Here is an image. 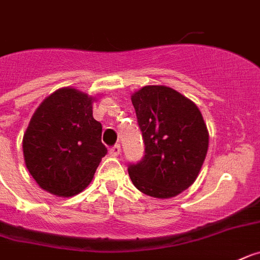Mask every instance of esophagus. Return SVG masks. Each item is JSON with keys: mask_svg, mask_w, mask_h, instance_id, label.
Instances as JSON below:
<instances>
[{"mask_svg": "<svg viewBox=\"0 0 260 260\" xmlns=\"http://www.w3.org/2000/svg\"><path fill=\"white\" fill-rule=\"evenodd\" d=\"M120 152H121L120 144H116V146H113L109 148V154H111V156H118V154H120Z\"/></svg>", "mask_w": 260, "mask_h": 260, "instance_id": "34e87169", "label": "esophagus"}]
</instances>
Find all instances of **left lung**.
<instances>
[{
    "instance_id": "8db88e82",
    "label": "left lung",
    "mask_w": 260,
    "mask_h": 260,
    "mask_svg": "<svg viewBox=\"0 0 260 260\" xmlns=\"http://www.w3.org/2000/svg\"><path fill=\"white\" fill-rule=\"evenodd\" d=\"M144 157L128 165L133 184L170 199L193 184L208 153L209 133L196 104L168 86H144L132 96Z\"/></svg>"
}]
</instances>
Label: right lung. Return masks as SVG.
Instances as JSON below:
<instances>
[{
  "mask_svg": "<svg viewBox=\"0 0 260 260\" xmlns=\"http://www.w3.org/2000/svg\"><path fill=\"white\" fill-rule=\"evenodd\" d=\"M92 99L73 87L56 90L33 113L23 137L28 171L56 196L80 193L107 154L102 123L92 117Z\"/></svg>",
  "mask_w": 260,
  "mask_h": 260,
  "instance_id": "add662e5",
  "label": "right lung"
}]
</instances>
